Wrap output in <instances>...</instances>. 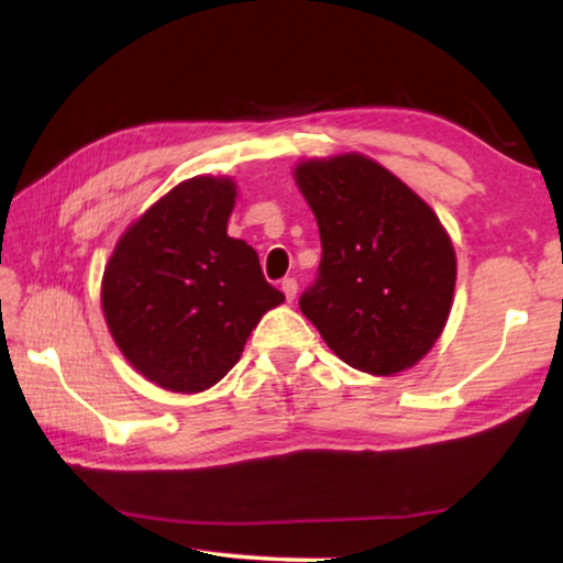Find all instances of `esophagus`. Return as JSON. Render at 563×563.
Returning a JSON list of instances; mask_svg holds the SVG:
<instances>
[{"label": "esophagus", "instance_id": "1", "mask_svg": "<svg viewBox=\"0 0 563 563\" xmlns=\"http://www.w3.org/2000/svg\"><path fill=\"white\" fill-rule=\"evenodd\" d=\"M282 291H284V297H287L289 302H291V299L297 297V282L295 279H284L282 282Z\"/></svg>", "mask_w": 563, "mask_h": 563}]
</instances>
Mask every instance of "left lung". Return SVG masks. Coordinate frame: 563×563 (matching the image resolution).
Instances as JSON below:
<instances>
[{
  "instance_id": "1",
  "label": "left lung",
  "mask_w": 563,
  "mask_h": 563,
  "mask_svg": "<svg viewBox=\"0 0 563 563\" xmlns=\"http://www.w3.org/2000/svg\"><path fill=\"white\" fill-rule=\"evenodd\" d=\"M295 179L322 245L299 310L358 372L415 366L443 333L456 284V253L438 214L358 153L305 161Z\"/></svg>"
}]
</instances>
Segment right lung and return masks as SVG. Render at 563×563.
<instances>
[{
    "instance_id": "right-lung-1",
    "label": "right lung",
    "mask_w": 563,
    "mask_h": 563,
    "mask_svg": "<svg viewBox=\"0 0 563 563\" xmlns=\"http://www.w3.org/2000/svg\"><path fill=\"white\" fill-rule=\"evenodd\" d=\"M235 184L195 176L161 197L114 245L102 310L130 364L172 391L210 389L284 295L258 253L228 235Z\"/></svg>"
}]
</instances>
